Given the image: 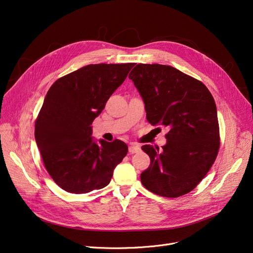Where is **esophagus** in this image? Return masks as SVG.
I'll return each mask as SVG.
<instances>
[{"instance_id": "esophagus-1", "label": "esophagus", "mask_w": 253, "mask_h": 253, "mask_svg": "<svg viewBox=\"0 0 253 253\" xmlns=\"http://www.w3.org/2000/svg\"><path fill=\"white\" fill-rule=\"evenodd\" d=\"M139 150H140L139 145H137L135 143H131L128 145V152L129 153H137V152H139Z\"/></svg>"}]
</instances>
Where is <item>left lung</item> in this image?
Wrapping results in <instances>:
<instances>
[{
    "mask_svg": "<svg viewBox=\"0 0 253 253\" xmlns=\"http://www.w3.org/2000/svg\"><path fill=\"white\" fill-rule=\"evenodd\" d=\"M128 78L142 98L150 124L169 128L162 149L141 147L151 158L140 175L142 185L165 197L189 193L217 156L215 101L201 81L169 65L137 64Z\"/></svg>",
    "mask_w": 253,
    "mask_h": 253,
    "instance_id": "1",
    "label": "left lung"
}]
</instances>
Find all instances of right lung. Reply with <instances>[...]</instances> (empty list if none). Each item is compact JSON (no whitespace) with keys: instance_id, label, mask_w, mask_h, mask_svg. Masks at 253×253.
Listing matches in <instances>:
<instances>
[{"instance_id":"add662e5","label":"right lung","mask_w":253,"mask_h":253,"mask_svg":"<svg viewBox=\"0 0 253 253\" xmlns=\"http://www.w3.org/2000/svg\"><path fill=\"white\" fill-rule=\"evenodd\" d=\"M134 65L83 66L58 79L45 96L35 138L47 172L66 192L83 194L106 187L126 155L124 141L94 139L90 125Z\"/></svg>"}]
</instances>
